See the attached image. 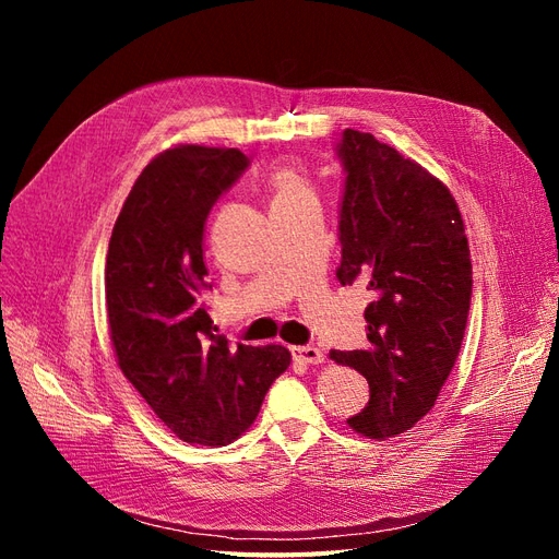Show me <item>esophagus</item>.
<instances>
[{
	"label": "esophagus",
	"mask_w": 559,
	"mask_h": 559,
	"mask_svg": "<svg viewBox=\"0 0 559 559\" xmlns=\"http://www.w3.org/2000/svg\"><path fill=\"white\" fill-rule=\"evenodd\" d=\"M294 359L300 364L317 366V364H324V352L314 345H298L294 347Z\"/></svg>",
	"instance_id": "obj_1"
}]
</instances>
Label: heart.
<instances>
[{"mask_svg": "<svg viewBox=\"0 0 559 559\" xmlns=\"http://www.w3.org/2000/svg\"><path fill=\"white\" fill-rule=\"evenodd\" d=\"M270 191H273V207L296 202L302 198H312V189L308 179L302 177L294 167H280L270 175Z\"/></svg>", "mask_w": 559, "mask_h": 559, "instance_id": "b5f03b06", "label": "heart"}]
</instances>
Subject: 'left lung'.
I'll list each match as a JSON object with an SVG mask.
<instances>
[{
  "mask_svg": "<svg viewBox=\"0 0 559 559\" xmlns=\"http://www.w3.org/2000/svg\"><path fill=\"white\" fill-rule=\"evenodd\" d=\"M335 156L345 183L337 207V280H361L368 347L331 349L368 380L366 408L347 425L392 438L425 417L462 349L471 308V257L460 207L425 167L370 132L343 130Z\"/></svg>",
  "mask_w": 559,
  "mask_h": 559,
  "instance_id": "8db88e82",
  "label": "left lung"
}]
</instances>
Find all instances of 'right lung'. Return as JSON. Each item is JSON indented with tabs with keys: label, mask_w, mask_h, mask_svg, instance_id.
I'll return each instance as SVG.
<instances>
[{
	"label": "right lung",
	"mask_w": 559,
	"mask_h": 559,
	"mask_svg": "<svg viewBox=\"0 0 559 559\" xmlns=\"http://www.w3.org/2000/svg\"><path fill=\"white\" fill-rule=\"evenodd\" d=\"M247 167L238 148L163 151L134 181L109 240L105 289L118 366L186 443L235 441L292 364L282 345L228 343L200 302L212 289L202 259L210 210Z\"/></svg>",
	"instance_id": "add662e5"
}]
</instances>
